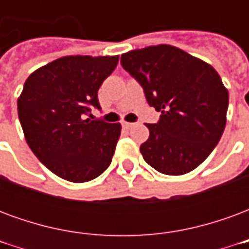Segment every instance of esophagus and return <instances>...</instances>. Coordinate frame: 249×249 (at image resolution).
I'll return each mask as SVG.
<instances>
[{"label": "esophagus", "mask_w": 249, "mask_h": 249, "mask_svg": "<svg viewBox=\"0 0 249 249\" xmlns=\"http://www.w3.org/2000/svg\"><path fill=\"white\" fill-rule=\"evenodd\" d=\"M132 126H135V123H126V121L124 123V128H126V129H129Z\"/></svg>", "instance_id": "1"}]
</instances>
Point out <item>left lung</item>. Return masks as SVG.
Instances as JSON below:
<instances>
[{"instance_id": "8db88e82", "label": "left lung", "mask_w": 249, "mask_h": 249, "mask_svg": "<svg viewBox=\"0 0 249 249\" xmlns=\"http://www.w3.org/2000/svg\"><path fill=\"white\" fill-rule=\"evenodd\" d=\"M121 65L140 82L148 104L161 112L157 124H145L144 160L169 176L197 168L217 145L227 123L230 97L219 73L165 44L126 52Z\"/></svg>"}]
</instances>
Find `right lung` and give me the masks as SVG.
<instances>
[{
    "label": "right lung",
    "mask_w": 249,
    "mask_h": 249,
    "mask_svg": "<svg viewBox=\"0 0 249 249\" xmlns=\"http://www.w3.org/2000/svg\"><path fill=\"white\" fill-rule=\"evenodd\" d=\"M117 64L119 56H65L26 78L17 101L25 140L58 178L85 183L110 165L121 125L87 116Z\"/></svg>",
    "instance_id": "obj_1"
}]
</instances>
